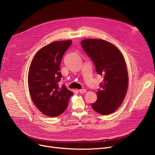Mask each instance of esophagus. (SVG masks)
<instances>
[{
    "instance_id": "esophagus-1",
    "label": "esophagus",
    "mask_w": 155,
    "mask_h": 155,
    "mask_svg": "<svg viewBox=\"0 0 155 155\" xmlns=\"http://www.w3.org/2000/svg\"><path fill=\"white\" fill-rule=\"evenodd\" d=\"M87 92V91L85 90V89H80V90H79V92L80 94H84Z\"/></svg>"
}]
</instances>
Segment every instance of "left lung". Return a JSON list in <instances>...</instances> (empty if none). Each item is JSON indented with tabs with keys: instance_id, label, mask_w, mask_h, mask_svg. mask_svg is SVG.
<instances>
[{
	"instance_id": "obj_1",
	"label": "left lung",
	"mask_w": 155,
	"mask_h": 155,
	"mask_svg": "<svg viewBox=\"0 0 155 155\" xmlns=\"http://www.w3.org/2000/svg\"><path fill=\"white\" fill-rule=\"evenodd\" d=\"M81 45L97 73L104 76L92 107L100 114H110L119 107L127 92L128 74L124 57L116 46L102 39H84Z\"/></svg>"
}]
</instances>
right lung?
<instances>
[{"instance_id":"right-lung-1","label":"right lung","mask_w":155,"mask_h":155,"mask_svg":"<svg viewBox=\"0 0 155 155\" xmlns=\"http://www.w3.org/2000/svg\"><path fill=\"white\" fill-rule=\"evenodd\" d=\"M72 41H55L41 48L32 59L29 70L28 86L32 102L45 115L60 116L67 109L73 93L59 85L60 64Z\"/></svg>"}]
</instances>
